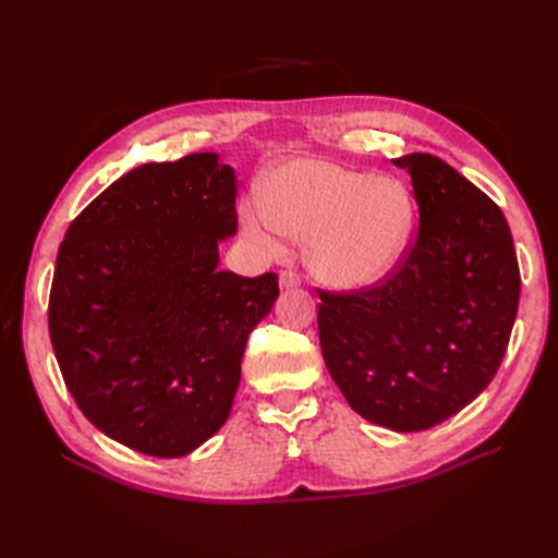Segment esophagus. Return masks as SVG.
<instances>
[{
  "instance_id": "34e87169",
  "label": "esophagus",
  "mask_w": 558,
  "mask_h": 558,
  "mask_svg": "<svg viewBox=\"0 0 558 558\" xmlns=\"http://www.w3.org/2000/svg\"><path fill=\"white\" fill-rule=\"evenodd\" d=\"M279 286H281V289H286V291L298 289L300 277L293 272V269H283V272L279 275Z\"/></svg>"
}]
</instances>
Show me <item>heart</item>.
<instances>
[{"mask_svg": "<svg viewBox=\"0 0 558 558\" xmlns=\"http://www.w3.org/2000/svg\"><path fill=\"white\" fill-rule=\"evenodd\" d=\"M263 214L246 228L279 248L275 232L305 244L307 265L332 289L356 291L384 279L410 242L414 205L396 179L367 177L326 160H293L269 174Z\"/></svg>", "mask_w": 558, "mask_h": 558, "instance_id": "heart-1", "label": "heart"}]
</instances>
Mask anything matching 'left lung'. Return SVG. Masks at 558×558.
I'll list each match as a JSON object with an SVG mask.
<instances>
[{
  "mask_svg": "<svg viewBox=\"0 0 558 558\" xmlns=\"http://www.w3.org/2000/svg\"><path fill=\"white\" fill-rule=\"evenodd\" d=\"M412 177L418 232L381 286L320 293L318 340L353 412L396 433L442 424L496 377L519 305L508 221L430 154L393 160Z\"/></svg>",
  "mask_w": 558,
  "mask_h": 558,
  "instance_id": "left-lung-1",
  "label": "left lung"
}]
</instances>
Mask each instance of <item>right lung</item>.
<instances>
[{"label":"right lung","instance_id":"obj_1","mask_svg":"<svg viewBox=\"0 0 558 558\" xmlns=\"http://www.w3.org/2000/svg\"><path fill=\"white\" fill-rule=\"evenodd\" d=\"M238 174L218 154L148 162L83 209L58 251L48 330L78 410L111 440L179 459L232 410L277 275L218 267L238 232Z\"/></svg>","mask_w":558,"mask_h":558}]
</instances>
